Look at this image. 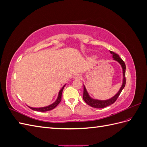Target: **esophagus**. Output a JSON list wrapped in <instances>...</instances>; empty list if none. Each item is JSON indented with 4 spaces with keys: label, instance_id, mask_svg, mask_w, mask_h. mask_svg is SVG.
<instances>
[{
    "label": "esophagus",
    "instance_id": "1",
    "mask_svg": "<svg viewBox=\"0 0 147 147\" xmlns=\"http://www.w3.org/2000/svg\"><path fill=\"white\" fill-rule=\"evenodd\" d=\"M82 78V77L80 75H75V76L74 77V80H81Z\"/></svg>",
    "mask_w": 147,
    "mask_h": 147
}]
</instances>
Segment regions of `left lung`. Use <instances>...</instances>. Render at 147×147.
Instances as JSON below:
<instances>
[{"label":"left lung","instance_id":"8db88e82","mask_svg":"<svg viewBox=\"0 0 147 147\" xmlns=\"http://www.w3.org/2000/svg\"><path fill=\"white\" fill-rule=\"evenodd\" d=\"M110 53L112 55L113 59L118 62V63L121 66V68L123 70L122 85L119 90L118 92L114 96H113L112 98H110L109 99H107V100H99V99L92 98V97L90 96V94H89L88 92L87 91L85 86L83 84V100L85 101V102L88 105L92 107L97 108V109H102V108H104V107H107L109 105L113 104L114 102L116 101V100L118 99V97L119 96L120 93L121 92L122 90H123V88H124V86H125V84H126V77H125L126 65H125V63H124V62L121 58H120L119 56L117 54H116V53H115L114 52H113L112 51H110Z\"/></svg>","mask_w":147,"mask_h":147}]
</instances>
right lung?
Returning a JSON list of instances; mask_svg holds the SVG:
<instances>
[{
    "instance_id": "right-lung-1",
    "label": "right lung",
    "mask_w": 147,
    "mask_h": 147,
    "mask_svg": "<svg viewBox=\"0 0 147 147\" xmlns=\"http://www.w3.org/2000/svg\"><path fill=\"white\" fill-rule=\"evenodd\" d=\"M65 84H64V85L63 86V88L61 89L60 91H59L58 96H57V97L56 100L54 102H53V104L49 105H47V106H45V107H38V108L32 107H29V106H28V107H29L30 109H31L33 110L37 111V112H47V111H50V110H51L53 109H54L59 104V102L61 100L62 92H63V91L64 90V88L65 87Z\"/></svg>"
}]
</instances>
